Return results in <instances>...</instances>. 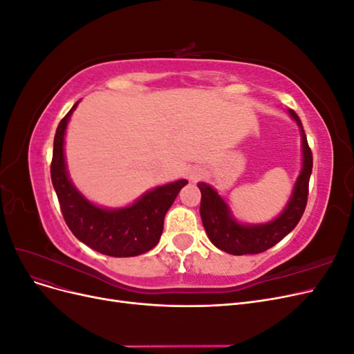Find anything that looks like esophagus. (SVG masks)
<instances>
[{
	"label": "esophagus",
	"mask_w": 354,
	"mask_h": 354,
	"mask_svg": "<svg viewBox=\"0 0 354 354\" xmlns=\"http://www.w3.org/2000/svg\"><path fill=\"white\" fill-rule=\"evenodd\" d=\"M189 180L190 181H198V180H201L202 178V176H203V171H202V168L201 167H192L190 169H189Z\"/></svg>",
	"instance_id": "esophagus-1"
}]
</instances>
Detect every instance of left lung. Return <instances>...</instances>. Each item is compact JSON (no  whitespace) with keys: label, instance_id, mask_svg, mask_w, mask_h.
Listing matches in <instances>:
<instances>
[{"label":"left lung","instance_id":"8db88e82","mask_svg":"<svg viewBox=\"0 0 354 354\" xmlns=\"http://www.w3.org/2000/svg\"><path fill=\"white\" fill-rule=\"evenodd\" d=\"M289 115L299 127L303 138V168L299 173L292 195L289 198L285 209L277 218L266 224H241L233 218L230 208L224 199L209 185L198 183L201 190V218L209 241L221 251L232 255L260 254L264 252L286 234L294 230L298 221L301 220L307 205L308 181L313 168L312 149L308 147L304 128L298 115L289 109Z\"/></svg>","mask_w":354,"mask_h":354}]
</instances>
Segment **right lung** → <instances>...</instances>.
Segmentation results:
<instances>
[{
	"mask_svg": "<svg viewBox=\"0 0 354 354\" xmlns=\"http://www.w3.org/2000/svg\"><path fill=\"white\" fill-rule=\"evenodd\" d=\"M78 102L60 121L53 146L51 181L68 227L94 251L111 257H136L151 251L159 242L165 214L187 180L159 186L147 192L133 205L108 209L94 205L75 189L65 162V131Z\"/></svg>",
	"mask_w": 354,
	"mask_h": 354,
	"instance_id": "right-lung-1",
	"label": "right lung"
}]
</instances>
